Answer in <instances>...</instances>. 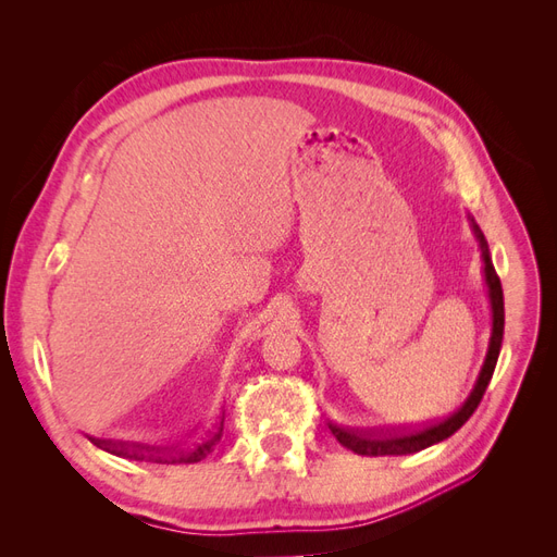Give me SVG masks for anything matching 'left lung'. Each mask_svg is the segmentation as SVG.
Instances as JSON below:
<instances>
[{
    "label": "left lung",
    "instance_id": "8db88e82",
    "mask_svg": "<svg viewBox=\"0 0 557 557\" xmlns=\"http://www.w3.org/2000/svg\"><path fill=\"white\" fill-rule=\"evenodd\" d=\"M469 223H471V232H474V237H476L479 248H481L483 281H485V288H487V301H491V311H493L491 342H487V352H485V360H483V367H481L474 387H471L469 397L465 399V404L458 411L448 416L446 420H442V423L430 425L425 430H416V432H356V430H344L339 425L330 423V430L336 436V442L346 446L348 450L358 453V455H374V458H379V455L418 453V450H423L432 444H440V442L448 440L450 434L458 432L467 423L469 416L476 411L479 401L483 399V393H485L487 383H491V379H493L495 364H497V358H499V348H502L504 293H502V283H499L495 267H493V258H491V250H487V242L483 237V232L471 215H469Z\"/></svg>",
    "mask_w": 557,
    "mask_h": 557
}]
</instances>
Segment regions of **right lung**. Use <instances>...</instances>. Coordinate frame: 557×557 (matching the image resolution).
<instances>
[{"label": "right lung", "instance_id": "right-lung-1", "mask_svg": "<svg viewBox=\"0 0 557 557\" xmlns=\"http://www.w3.org/2000/svg\"><path fill=\"white\" fill-rule=\"evenodd\" d=\"M223 423H225V413H218L211 423L201 428L190 442H185L181 446L172 448H162V446H148V444H111V442H95L99 448L109 450L111 455H117V458H127V460H137V462H156V465H193L205 460L209 453L218 446L223 436Z\"/></svg>", "mask_w": 557, "mask_h": 557}]
</instances>
